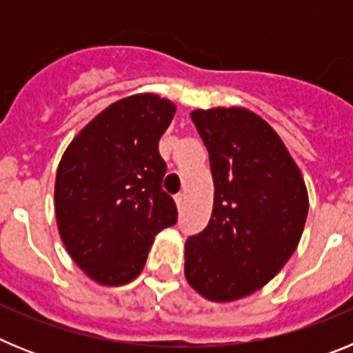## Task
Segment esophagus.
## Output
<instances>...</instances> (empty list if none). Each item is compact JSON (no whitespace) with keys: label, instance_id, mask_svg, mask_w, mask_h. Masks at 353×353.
Returning <instances> with one entry per match:
<instances>
[{"label":"esophagus","instance_id":"1","mask_svg":"<svg viewBox=\"0 0 353 353\" xmlns=\"http://www.w3.org/2000/svg\"><path fill=\"white\" fill-rule=\"evenodd\" d=\"M183 201H185V196H183L182 192L174 196V203H176V207H179V208L183 207Z\"/></svg>","mask_w":353,"mask_h":353}]
</instances>
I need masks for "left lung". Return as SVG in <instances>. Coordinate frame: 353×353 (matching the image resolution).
I'll list each match as a JSON object with an SVG mask.
<instances>
[{"instance_id": "left-lung-1", "label": "left lung", "mask_w": 353, "mask_h": 353, "mask_svg": "<svg viewBox=\"0 0 353 353\" xmlns=\"http://www.w3.org/2000/svg\"><path fill=\"white\" fill-rule=\"evenodd\" d=\"M210 157L214 208L203 232L185 242V279L214 302L248 297L297 249L310 198L276 130L249 109L191 113Z\"/></svg>"}]
</instances>
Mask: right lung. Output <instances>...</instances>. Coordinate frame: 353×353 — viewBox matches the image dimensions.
<instances>
[{"label":"right lung","mask_w":353,"mask_h":353,"mask_svg":"<svg viewBox=\"0 0 353 353\" xmlns=\"http://www.w3.org/2000/svg\"><path fill=\"white\" fill-rule=\"evenodd\" d=\"M174 111L155 93L125 97L97 114L61 157L58 232L72 260L99 285L136 279L155 235L176 223V205L162 191L166 162L159 154Z\"/></svg>","instance_id":"add662e5"}]
</instances>
